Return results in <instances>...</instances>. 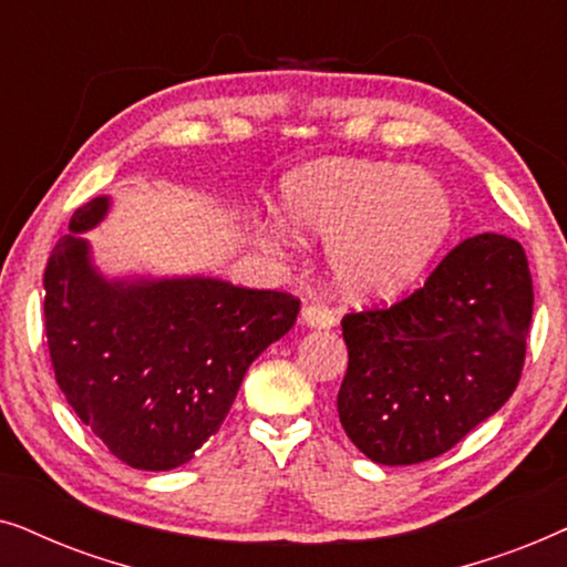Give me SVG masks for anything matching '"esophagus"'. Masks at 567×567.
<instances>
[{
    "label": "esophagus",
    "mask_w": 567,
    "mask_h": 567,
    "mask_svg": "<svg viewBox=\"0 0 567 567\" xmlns=\"http://www.w3.org/2000/svg\"><path fill=\"white\" fill-rule=\"evenodd\" d=\"M300 323L308 329H331L337 323V316L323 306H306L300 311Z\"/></svg>",
    "instance_id": "esophagus-1"
}]
</instances>
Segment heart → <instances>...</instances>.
I'll return each mask as SVG.
<instances>
[{"label": "heart", "instance_id": "obj_1", "mask_svg": "<svg viewBox=\"0 0 567 567\" xmlns=\"http://www.w3.org/2000/svg\"><path fill=\"white\" fill-rule=\"evenodd\" d=\"M282 217L327 238V267L350 298H389L417 282L454 230V202L425 171L321 161L282 181ZM288 236V230H282Z\"/></svg>", "mask_w": 567, "mask_h": 567}]
</instances>
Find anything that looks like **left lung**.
<instances>
[{"label":"left lung","mask_w":567,"mask_h":567,"mask_svg":"<svg viewBox=\"0 0 567 567\" xmlns=\"http://www.w3.org/2000/svg\"><path fill=\"white\" fill-rule=\"evenodd\" d=\"M532 306L524 248L480 233L410 298L347 313L350 362L337 396L344 433L375 464L446 454L516 391Z\"/></svg>","instance_id":"left-lung-1"}]
</instances>
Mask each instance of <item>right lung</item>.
<instances>
[{"mask_svg": "<svg viewBox=\"0 0 567 567\" xmlns=\"http://www.w3.org/2000/svg\"><path fill=\"white\" fill-rule=\"evenodd\" d=\"M109 209L111 196L82 205L49 256L51 362L66 402L113 456L168 472L220 430L248 365L292 329L300 300L205 275L105 277L82 233Z\"/></svg>", "mask_w": 567, "mask_h": 567, "instance_id": "obj_1", "label": "right lung"}]
</instances>
